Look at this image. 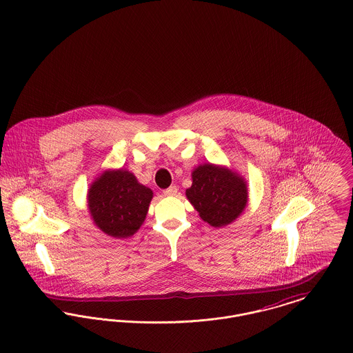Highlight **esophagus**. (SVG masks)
Returning <instances> with one entry per match:
<instances>
[{
	"instance_id": "1",
	"label": "esophagus",
	"mask_w": 353,
	"mask_h": 353,
	"mask_svg": "<svg viewBox=\"0 0 353 353\" xmlns=\"http://www.w3.org/2000/svg\"><path fill=\"white\" fill-rule=\"evenodd\" d=\"M176 193H177V187H176V185L166 188L165 190H164V194H165V196H174Z\"/></svg>"
}]
</instances>
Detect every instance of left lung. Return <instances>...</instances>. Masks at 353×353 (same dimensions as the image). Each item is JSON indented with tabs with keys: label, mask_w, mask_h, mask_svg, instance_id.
Listing matches in <instances>:
<instances>
[{
	"label": "left lung",
	"mask_w": 353,
	"mask_h": 353,
	"mask_svg": "<svg viewBox=\"0 0 353 353\" xmlns=\"http://www.w3.org/2000/svg\"><path fill=\"white\" fill-rule=\"evenodd\" d=\"M188 200L212 227L232 223L247 205L248 192L243 179L224 168L205 164L192 173Z\"/></svg>",
	"instance_id": "8db88e82"
}]
</instances>
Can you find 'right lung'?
Masks as SVG:
<instances>
[{
  "label": "right lung",
  "instance_id": "obj_1",
  "mask_svg": "<svg viewBox=\"0 0 353 353\" xmlns=\"http://www.w3.org/2000/svg\"><path fill=\"white\" fill-rule=\"evenodd\" d=\"M152 190L128 170L104 173L89 189L88 205L96 225L117 239L132 236L145 220Z\"/></svg>",
  "mask_w": 353,
  "mask_h": 353
}]
</instances>
